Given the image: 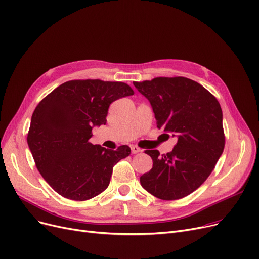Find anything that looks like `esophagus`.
I'll list each match as a JSON object with an SVG mask.
<instances>
[{
	"label": "esophagus",
	"instance_id": "obj_1",
	"mask_svg": "<svg viewBox=\"0 0 259 259\" xmlns=\"http://www.w3.org/2000/svg\"><path fill=\"white\" fill-rule=\"evenodd\" d=\"M131 151H132V153L136 154L141 151V148L138 147V146H136V145H131Z\"/></svg>",
	"mask_w": 259,
	"mask_h": 259
}]
</instances>
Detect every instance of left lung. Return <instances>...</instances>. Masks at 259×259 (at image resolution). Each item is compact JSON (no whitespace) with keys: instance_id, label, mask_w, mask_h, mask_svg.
Here are the masks:
<instances>
[{"instance_id":"1","label":"left lung","mask_w":259,"mask_h":259,"mask_svg":"<svg viewBox=\"0 0 259 259\" xmlns=\"http://www.w3.org/2000/svg\"><path fill=\"white\" fill-rule=\"evenodd\" d=\"M133 84L150 102L156 127L178 138L172 151L166 154L145 151L153 166L141 177V184L159 199H182L205 182L223 152L220 104L204 87L181 76Z\"/></svg>"}]
</instances>
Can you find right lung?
Wrapping results in <instances>:
<instances>
[{
  "label": "right lung",
  "mask_w": 259,
  "mask_h": 259,
  "mask_svg": "<svg viewBox=\"0 0 259 259\" xmlns=\"http://www.w3.org/2000/svg\"><path fill=\"white\" fill-rule=\"evenodd\" d=\"M125 82L70 80L44 97L33 111L27 144L43 179L60 196L85 201L103 193L113 167L131 153L90 143L94 126L106 125L114 100L133 95Z\"/></svg>",
  "instance_id": "obj_1"
}]
</instances>
